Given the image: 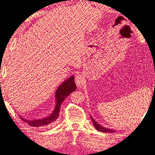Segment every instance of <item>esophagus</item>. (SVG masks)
<instances>
[{
  "mask_svg": "<svg viewBox=\"0 0 155 155\" xmlns=\"http://www.w3.org/2000/svg\"><path fill=\"white\" fill-rule=\"evenodd\" d=\"M75 83L78 88H81L84 84V78L83 75L78 74L75 77Z\"/></svg>",
  "mask_w": 155,
  "mask_h": 155,
  "instance_id": "esophagus-1",
  "label": "esophagus"
}]
</instances>
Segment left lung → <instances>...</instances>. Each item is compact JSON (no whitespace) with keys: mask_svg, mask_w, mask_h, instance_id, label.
<instances>
[{"mask_svg":"<svg viewBox=\"0 0 155 155\" xmlns=\"http://www.w3.org/2000/svg\"><path fill=\"white\" fill-rule=\"evenodd\" d=\"M91 120L93 121V123L94 127H95L97 130L101 131V132H103V133H114V132H116V130H114V129H110V128H105L102 127L101 124H98L97 122H96L94 120V118L92 117V116H91Z\"/></svg>","mask_w":155,"mask_h":155,"instance_id":"8db88e82","label":"left lung"}]
</instances>
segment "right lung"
<instances>
[{"instance_id":"right-lung-1","label":"right lung","mask_w":155,"mask_h":155,"mask_svg":"<svg viewBox=\"0 0 155 155\" xmlns=\"http://www.w3.org/2000/svg\"><path fill=\"white\" fill-rule=\"evenodd\" d=\"M74 79V76H72V77L67 78V80H65L60 86H58L54 94L56 100L54 109L52 110V113H51V114L48 115V117L34 120L26 119V118L22 117L21 116H19L20 118L23 121L28 123V125L33 127L48 126V125H51L53 124L57 120L59 116L62 103H63L65 98L69 94L77 89V86H76Z\"/></svg>"}]
</instances>
